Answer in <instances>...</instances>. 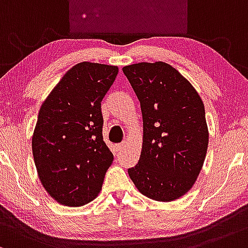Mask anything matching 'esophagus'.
Instances as JSON below:
<instances>
[{
    "label": "esophagus",
    "instance_id": "obj_1",
    "mask_svg": "<svg viewBox=\"0 0 248 248\" xmlns=\"http://www.w3.org/2000/svg\"><path fill=\"white\" fill-rule=\"evenodd\" d=\"M124 145H125V143L117 144V145H116V147H117V151H122V150L124 149Z\"/></svg>",
    "mask_w": 248,
    "mask_h": 248
}]
</instances>
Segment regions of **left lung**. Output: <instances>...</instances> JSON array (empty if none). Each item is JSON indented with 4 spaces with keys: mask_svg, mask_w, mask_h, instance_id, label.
<instances>
[{
    "mask_svg": "<svg viewBox=\"0 0 248 248\" xmlns=\"http://www.w3.org/2000/svg\"><path fill=\"white\" fill-rule=\"evenodd\" d=\"M140 102L143 146L127 170L141 194L172 202L191 190L208 145L205 108L192 84L168 63H136L123 68Z\"/></svg>",
    "mask_w": 248,
    "mask_h": 248,
    "instance_id": "1",
    "label": "left lung"
}]
</instances>
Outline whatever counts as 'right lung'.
I'll use <instances>...</instances> for the list:
<instances>
[{
  "label": "right lung",
  "mask_w": 248,
  "mask_h": 248,
  "mask_svg": "<svg viewBox=\"0 0 248 248\" xmlns=\"http://www.w3.org/2000/svg\"><path fill=\"white\" fill-rule=\"evenodd\" d=\"M118 68L82 62L66 72L42 103L31 146L38 177L65 206L98 196L113 155L103 140L101 102Z\"/></svg>",
  "instance_id": "obj_1"
}]
</instances>
